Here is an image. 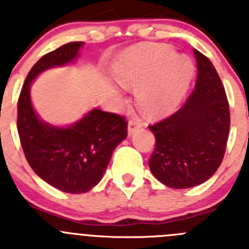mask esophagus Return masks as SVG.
<instances>
[{
  "instance_id": "34e87169",
  "label": "esophagus",
  "mask_w": 249,
  "mask_h": 249,
  "mask_svg": "<svg viewBox=\"0 0 249 249\" xmlns=\"http://www.w3.org/2000/svg\"><path fill=\"white\" fill-rule=\"evenodd\" d=\"M141 127H142V122H141V120H138V118H132V120H129L128 135H132V133H133L136 129L141 128Z\"/></svg>"
}]
</instances>
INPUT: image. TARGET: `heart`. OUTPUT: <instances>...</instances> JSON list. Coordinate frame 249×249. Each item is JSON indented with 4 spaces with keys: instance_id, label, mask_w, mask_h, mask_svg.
I'll list each match as a JSON object with an SVG mask.
<instances>
[{
    "instance_id": "obj_1",
    "label": "heart",
    "mask_w": 249,
    "mask_h": 249,
    "mask_svg": "<svg viewBox=\"0 0 249 249\" xmlns=\"http://www.w3.org/2000/svg\"><path fill=\"white\" fill-rule=\"evenodd\" d=\"M118 81L126 87H138L137 102L148 116H160L181 101L193 76L190 59L177 56L173 47L151 45L133 48L114 67Z\"/></svg>"
}]
</instances>
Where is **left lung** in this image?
I'll list each match as a JSON object with an SVG mask.
<instances>
[{"instance_id":"left-lung-1","label":"left lung","mask_w":249,"mask_h":249,"mask_svg":"<svg viewBox=\"0 0 249 249\" xmlns=\"http://www.w3.org/2000/svg\"><path fill=\"white\" fill-rule=\"evenodd\" d=\"M195 89L181 108L149 129L156 138L148 164L158 181L171 188L206 182L221 166L230 135L227 94L214 66L199 51Z\"/></svg>"}]
</instances>
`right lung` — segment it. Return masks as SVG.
<instances>
[{
    "instance_id": "obj_1",
    "label": "right lung",
    "mask_w": 249,
    "mask_h": 249,
    "mask_svg": "<svg viewBox=\"0 0 249 249\" xmlns=\"http://www.w3.org/2000/svg\"><path fill=\"white\" fill-rule=\"evenodd\" d=\"M83 42H70L35 63L17 103V131L31 168L38 177L66 193H85L102 178L113 149L127 137L126 118L94 108L67 128L38 120L30 100V86L47 68L71 62Z\"/></svg>"
}]
</instances>
